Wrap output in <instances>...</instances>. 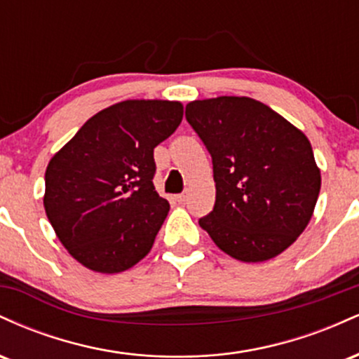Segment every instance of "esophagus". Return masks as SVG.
<instances>
[{
	"label": "esophagus",
	"instance_id": "34e87169",
	"mask_svg": "<svg viewBox=\"0 0 359 359\" xmlns=\"http://www.w3.org/2000/svg\"><path fill=\"white\" fill-rule=\"evenodd\" d=\"M177 201H179L180 204H184L185 201H187V192H182V194H179V196H177Z\"/></svg>",
	"mask_w": 359,
	"mask_h": 359
}]
</instances>
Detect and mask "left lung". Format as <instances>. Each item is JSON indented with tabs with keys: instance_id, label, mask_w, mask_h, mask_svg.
<instances>
[{
	"instance_id": "1",
	"label": "left lung",
	"mask_w": 359,
	"mask_h": 359,
	"mask_svg": "<svg viewBox=\"0 0 359 359\" xmlns=\"http://www.w3.org/2000/svg\"><path fill=\"white\" fill-rule=\"evenodd\" d=\"M185 118L212 156L216 203L201 228L245 263L285 251L307 228L320 191L306 135L246 96L192 101Z\"/></svg>"
}]
</instances>
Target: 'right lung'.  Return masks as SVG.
I'll use <instances>...</instances> for the list:
<instances>
[{"label":"right lung","mask_w":359,"mask_h":359,"mask_svg":"<svg viewBox=\"0 0 359 359\" xmlns=\"http://www.w3.org/2000/svg\"><path fill=\"white\" fill-rule=\"evenodd\" d=\"M179 101L126 100L100 111L52 156L43 208L74 259L119 273L150 253L167 199L154 185V148L180 125Z\"/></svg>","instance_id":"1"}]
</instances>
